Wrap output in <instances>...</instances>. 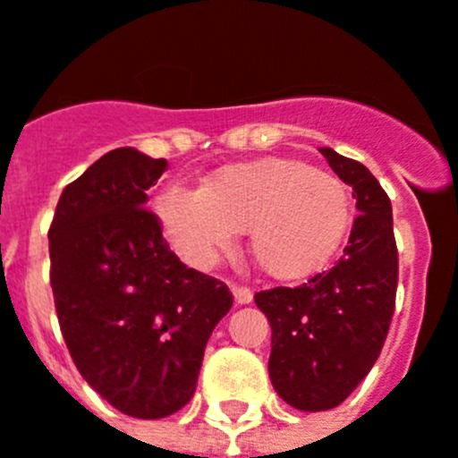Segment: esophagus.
Returning a JSON list of instances; mask_svg holds the SVG:
<instances>
[{"instance_id":"esophagus-1","label":"esophagus","mask_w":458,"mask_h":458,"mask_svg":"<svg viewBox=\"0 0 458 458\" xmlns=\"http://www.w3.org/2000/svg\"><path fill=\"white\" fill-rule=\"evenodd\" d=\"M230 289H233V296L239 305H249V302H253V292H250L249 287H243V284H233Z\"/></svg>"}]
</instances>
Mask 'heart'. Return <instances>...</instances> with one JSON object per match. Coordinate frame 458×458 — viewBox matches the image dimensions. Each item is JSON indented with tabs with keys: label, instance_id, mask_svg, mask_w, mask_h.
I'll return each instance as SVG.
<instances>
[{
	"label": "heart",
	"instance_id": "heart-1",
	"mask_svg": "<svg viewBox=\"0 0 458 458\" xmlns=\"http://www.w3.org/2000/svg\"><path fill=\"white\" fill-rule=\"evenodd\" d=\"M156 216L191 267H212L239 233H249L264 273L301 280L339 253L352 224V199L327 171L267 157L221 166L199 191L169 187L156 199Z\"/></svg>",
	"mask_w": 458,
	"mask_h": 458
}]
</instances>
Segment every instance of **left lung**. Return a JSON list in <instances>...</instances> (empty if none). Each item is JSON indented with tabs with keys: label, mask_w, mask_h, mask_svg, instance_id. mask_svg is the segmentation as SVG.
Segmentation results:
<instances>
[{
	"label": "left lung",
	"mask_w": 458,
	"mask_h": 458,
	"mask_svg": "<svg viewBox=\"0 0 458 458\" xmlns=\"http://www.w3.org/2000/svg\"><path fill=\"white\" fill-rule=\"evenodd\" d=\"M336 176L352 187L359 215L348 246L330 271L301 287L255 293L271 323L268 377L301 411H327L370 373L395 310L397 246L386 191L361 162L320 148Z\"/></svg>",
	"instance_id": "8db88e82"
}]
</instances>
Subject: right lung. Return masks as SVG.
I'll use <instances>...</instances> for the list:
<instances>
[{
	"label": "right lung",
	"mask_w": 458,
	"mask_h": 458,
	"mask_svg": "<svg viewBox=\"0 0 458 458\" xmlns=\"http://www.w3.org/2000/svg\"><path fill=\"white\" fill-rule=\"evenodd\" d=\"M165 171L162 157L108 151L63 190L49 228L55 314L76 369L144 420L190 403L205 344L233 307L224 282L187 268L144 208Z\"/></svg>",
	"instance_id": "1"
}]
</instances>
